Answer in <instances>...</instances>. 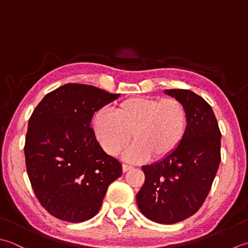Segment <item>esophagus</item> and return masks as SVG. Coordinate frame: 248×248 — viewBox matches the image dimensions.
<instances>
[{"mask_svg":"<svg viewBox=\"0 0 248 248\" xmlns=\"http://www.w3.org/2000/svg\"><path fill=\"white\" fill-rule=\"evenodd\" d=\"M130 169H133V166L127 165V164H123V172H127V171Z\"/></svg>","mask_w":248,"mask_h":248,"instance_id":"1","label":"esophagus"}]
</instances>
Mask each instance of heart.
<instances>
[{
    "label": "heart",
    "instance_id": "heart-1",
    "mask_svg": "<svg viewBox=\"0 0 248 248\" xmlns=\"http://www.w3.org/2000/svg\"><path fill=\"white\" fill-rule=\"evenodd\" d=\"M187 129V109L176 98H128L113 113L102 109L93 119L95 137L110 155L124 150L133 134L135 143L125 153L129 161L166 157L183 142Z\"/></svg>",
    "mask_w": 248,
    "mask_h": 248
}]
</instances>
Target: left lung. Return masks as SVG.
<instances>
[{
  "instance_id": "obj_1",
  "label": "left lung",
  "mask_w": 248,
  "mask_h": 248,
  "mask_svg": "<svg viewBox=\"0 0 248 248\" xmlns=\"http://www.w3.org/2000/svg\"><path fill=\"white\" fill-rule=\"evenodd\" d=\"M188 112V129L173 153L142 166L144 184L136 196L146 218L171 225L194 215L211 189L220 163L218 123L211 106L189 90H165Z\"/></svg>"
}]
</instances>
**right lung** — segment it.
<instances>
[{
    "label": "right lung",
    "instance_id": "add662e5",
    "mask_svg": "<svg viewBox=\"0 0 248 248\" xmlns=\"http://www.w3.org/2000/svg\"><path fill=\"white\" fill-rule=\"evenodd\" d=\"M93 85L67 83L48 93L29 120L25 165L45 210L61 220L81 223L102 206L122 165L96 140L91 121L119 98Z\"/></svg>",
    "mask_w": 248,
    "mask_h": 248
}]
</instances>
